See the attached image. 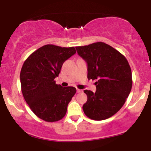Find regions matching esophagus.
I'll use <instances>...</instances> for the list:
<instances>
[{"mask_svg":"<svg viewBox=\"0 0 151 151\" xmlns=\"http://www.w3.org/2000/svg\"><path fill=\"white\" fill-rule=\"evenodd\" d=\"M82 91H83V90H81V89H77V93H81Z\"/></svg>","mask_w":151,"mask_h":151,"instance_id":"obj_1","label":"esophagus"}]
</instances>
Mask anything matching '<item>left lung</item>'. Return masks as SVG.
<instances>
[{
	"instance_id": "left-lung-1",
	"label": "left lung",
	"mask_w": 151,
	"mask_h": 151,
	"mask_svg": "<svg viewBox=\"0 0 151 151\" xmlns=\"http://www.w3.org/2000/svg\"><path fill=\"white\" fill-rule=\"evenodd\" d=\"M78 55L87 64L88 79H96V92L84 90L87 101L83 111L89 119L101 121L117 113L132 87V73L122 54L104 42L76 47Z\"/></svg>"
}]
</instances>
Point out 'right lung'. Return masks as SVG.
<instances>
[{
    "label": "right lung",
    "instance_id": "1",
    "mask_svg": "<svg viewBox=\"0 0 151 151\" xmlns=\"http://www.w3.org/2000/svg\"><path fill=\"white\" fill-rule=\"evenodd\" d=\"M76 53L74 47L46 45L32 52L22 65L20 84L23 97L32 112L42 120L55 122L67 113L68 104L77 90L55 82L62 66Z\"/></svg>",
    "mask_w": 151,
    "mask_h": 151
}]
</instances>
